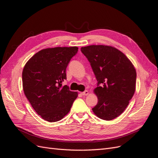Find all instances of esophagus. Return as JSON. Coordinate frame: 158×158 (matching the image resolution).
<instances>
[{
	"instance_id": "obj_1",
	"label": "esophagus",
	"mask_w": 158,
	"mask_h": 158,
	"mask_svg": "<svg viewBox=\"0 0 158 158\" xmlns=\"http://www.w3.org/2000/svg\"><path fill=\"white\" fill-rule=\"evenodd\" d=\"M81 94L83 95H88L89 94V92H88V91L85 90V91H84V92H83L81 93Z\"/></svg>"
}]
</instances>
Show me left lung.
Returning a JSON list of instances; mask_svg holds the SVG:
<instances>
[{
	"label": "left lung",
	"mask_w": 158,
	"mask_h": 158,
	"mask_svg": "<svg viewBox=\"0 0 158 158\" xmlns=\"http://www.w3.org/2000/svg\"><path fill=\"white\" fill-rule=\"evenodd\" d=\"M81 51L98 82L94 89L98 102L92 111L103 120L111 121L123 113L135 92L136 69L123 52L112 46L89 45L81 47Z\"/></svg>",
	"instance_id": "1"
}]
</instances>
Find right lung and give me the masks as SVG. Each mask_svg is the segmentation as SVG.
<instances>
[{"label": "right lung", "instance_id": "1", "mask_svg": "<svg viewBox=\"0 0 158 158\" xmlns=\"http://www.w3.org/2000/svg\"><path fill=\"white\" fill-rule=\"evenodd\" d=\"M77 47L44 49L28 60L22 71L23 92L32 107L49 122L61 120L67 114L77 92L62 85L66 79V69Z\"/></svg>", "mask_w": 158, "mask_h": 158}]
</instances>
